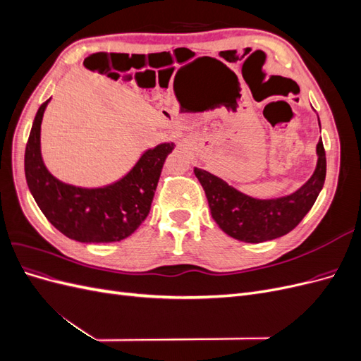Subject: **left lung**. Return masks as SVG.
I'll return each instance as SVG.
<instances>
[{
  "instance_id": "8db88e82",
  "label": "left lung",
  "mask_w": 361,
  "mask_h": 361,
  "mask_svg": "<svg viewBox=\"0 0 361 361\" xmlns=\"http://www.w3.org/2000/svg\"><path fill=\"white\" fill-rule=\"evenodd\" d=\"M316 154L318 164L312 178L295 192L277 199L250 197L215 174L197 167L194 174L202 183L212 218L221 231L238 241L259 244L289 233L312 209L324 187L326 173L322 140L318 141Z\"/></svg>"
}]
</instances>
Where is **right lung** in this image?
I'll return each mask as SVG.
<instances>
[{"instance_id":"right-lung-1","label":"right lung","mask_w":361,"mask_h":361,"mask_svg":"<svg viewBox=\"0 0 361 361\" xmlns=\"http://www.w3.org/2000/svg\"><path fill=\"white\" fill-rule=\"evenodd\" d=\"M51 97L40 105L25 147V179L48 221L85 244L116 243L133 235L149 215L166 158L174 143L146 150L128 174L102 188L63 183L48 171L40 152V125Z\"/></svg>"}]
</instances>
